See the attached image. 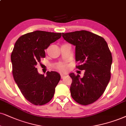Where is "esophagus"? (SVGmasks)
<instances>
[{
  "label": "esophagus",
  "mask_w": 126,
  "mask_h": 126,
  "mask_svg": "<svg viewBox=\"0 0 126 126\" xmlns=\"http://www.w3.org/2000/svg\"><path fill=\"white\" fill-rule=\"evenodd\" d=\"M65 77V76L64 74H61V79H64V78Z\"/></svg>",
  "instance_id": "obj_1"
}]
</instances>
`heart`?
Returning a JSON list of instances; mask_svg holds the SVG:
<instances>
[{
  "mask_svg": "<svg viewBox=\"0 0 126 126\" xmlns=\"http://www.w3.org/2000/svg\"><path fill=\"white\" fill-rule=\"evenodd\" d=\"M55 67L60 71H64L66 70V65L63 63H58L55 64Z\"/></svg>",
  "mask_w": 126,
  "mask_h": 126,
  "instance_id": "obj_1",
  "label": "heart"
}]
</instances>
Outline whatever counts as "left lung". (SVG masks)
<instances>
[{
	"instance_id": "left-lung-1",
	"label": "left lung",
	"mask_w": 126,
	"mask_h": 126,
	"mask_svg": "<svg viewBox=\"0 0 126 126\" xmlns=\"http://www.w3.org/2000/svg\"><path fill=\"white\" fill-rule=\"evenodd\" d=\"M64 40L76 46L77 68L85 71L83 77L70 73L71 95L79 104L87 105L103 94L110 79L112 54L101 36L82 30L62 33Z\"/></svg>"
}]
</instances>
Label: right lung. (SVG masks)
<instances>
[{"label":"right lung","instance_id":"1","mask_svg":"<svg viewBox=\"0 0 126 126\" xmlns=\"http://www.w3.org/2000/svg\"><path fill=\"white\" fill-rule=\"evenodd\" d=\"M62 36V33L35 31L21 36L11 55L13 75L25 98L35 105H42L53 98L60 79L56 71L38 73L35 66L45 57V50Z\"/></svg>","mask_w":126,"mask_h":126}]
</instances>
